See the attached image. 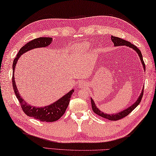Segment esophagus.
I'll return each mask as SVG.
<instances>
[{
	"mask_svg": "<svg viewBox=\"0 0 156 156\" xmlns=\"http://www.w3.org/2000/svg\"><path fill=\"white\" fill-rule=\"evenodd\" d=\"M79 86H80L81 87H86L87 86V83H85V82H84V81H81L80 83H79Z\"/></svg>",
	"mask_w": 156,
	"mask_h": 156,
	"instance_id": "1",
	"label": "esophagus"
}]
</instances>
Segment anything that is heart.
<instances>
[{
	"label": "heart",
	"mask_w": 156,
	"mask_h": 156,
	"mask_svg": "<svg viewBox=\"0 0 156 156\" xmlns=\"http://www.w3.org/2000/svg\"><path fill=\"white\" fill-rule=\"evenodd\" d=\"M88 46H89V44L87 43H83V44H81L79 46H78L76 50H77V52H79L82 50H85V49L87 48Z\"/></svg>",
	"instance_id": "b5f03b06"
}]
</instances>
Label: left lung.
<instances>
[{
	"label": "left lung",
	"mask_w": 156,
	"mask_h": 156,
	"mask_svg": "<svg viewBox=\"0 0 156 156\" xmlns=\"http://www.w3.org/2000/svg\"><path fill=\"white\" fill-rule=\"evenodd\" d=\"M111 40H112V42L114 43V46H126L128 47L131 48L133 50H135V51L136 52V53L138 54V55L139 56V58H140L141 63L143 65V67H144V70L145 71V62L144 61V60H143V56H142V54L140 50L138 48H136V46H135L134 44H131V42H128V41H126L125 40H122L121 38L118 37H114L113 36H111ZM144 89L143 88L142 90V92L140 96L138 98V99L136 100V101L133 104V105H131V106L127 108L126 109L124 110L123 111H121L120 112H119L118 114H104L103 112H101V111L98 108L96 107V104L94 103V100L91 98V108H92V110H93L94 112L96 113V114H98V116H100L101 117H103L104 119H106L108 120H119L121 119H123L124 117L126 116L128 114H129L131 113L132 111L134 110L135 108L138 106L140 103V101L142 99V97H143V95H144Z\"/></svg>",
	"instance_id": "left-lung-1"
}]
</instances>
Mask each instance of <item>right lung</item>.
Masks as SVG:
<instances>
[{
  "mask_svg": "<svg viewBox=\"0 0 156 156\" xmlns=\"http://www.w3.org/2000/svg\"><path fill=\"white\" fill-rule=\"evenodd\" d=\"M52 37H38L30 41V42L27 43L26 44H25L20 50V51H19L17 55V56L15 57L13 60V64H12V87H13V90L15 91L16 97H17L19 101H20L22 110H23L24 113L28 116L33 117L35 119H37L42 122H54L58 120L65 114L66 108L69 106L70 99H71L72 94L74 92V90H71L65 96H62L60 99L56 101L53 104L49 105V106L41 108L33 107L27 104L26 101L21 97L15 82L14 72L18 59L20 58V56L23 54L27 52L28 50L37 48L46 47L49 46L52 43Z\"/></svg>",
  "mask_w": 156,
  "mask_h": 156,
  "instance_id": "right-lung-1",
  "label": "right lung"
}]
</instances>
